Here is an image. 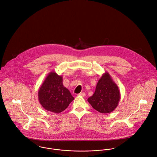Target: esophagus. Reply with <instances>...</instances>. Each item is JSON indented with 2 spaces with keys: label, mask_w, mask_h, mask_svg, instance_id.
Listing matches in <instances>:
<instances>
[{
  "label": "esophagus",
  "mask_w": 157,
  "mask_h": 157,
  "mask_svg": "<svg viewBox=\"0 0 157 157\" xmlns=\"http://www.w3.org/2000/svg\"><path fill=\"white\" fill-rule=\"evenodd\" d=\"M78 96H81V97H84L86 96V94L84 93V92H81L80 94H78Z\"/></svg>",
  "instance_id": "esophagus-1"
}]
</instances>
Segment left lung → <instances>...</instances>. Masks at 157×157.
I'll use <instances>...</instances> for the list:
<instances>
[{
    "label": "left lung",
    "instance_id": "8db88e82",
    "mask_svg": "<svg viewBox=\"0 0 157 157\" xmlns=\"http://www.w3.org/2000/svg\"><path fill=\"white\" fill-rule=\"evenodd\" d=\"M121 93L111 75L105 72L98 80L95 91L87 101L94 109L102 114L112 113L118 106Z\"/></svg>",
    "mask_w": 157,
    "mask_h": 157
}]
</instances>
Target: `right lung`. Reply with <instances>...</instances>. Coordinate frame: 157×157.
Here are the masks:
<instances>
[{
    "label": "right lung",
    "instance_id": "1",
    "mask_svg": "<svg viewBox=\"0 0 157 157\" xmlns=\"http://www.w3.org/2000/svg\"><path fill=\"white\" fill-rule=\"evenodd\" d=\"M62 76L50 72L38 89V100L42 107L49 112L59 114L67 108L74 100L70 92L63 85Z\"/></svg>",
    "mask_w": 157,
    "mask_h": 157
}]
</instances>
